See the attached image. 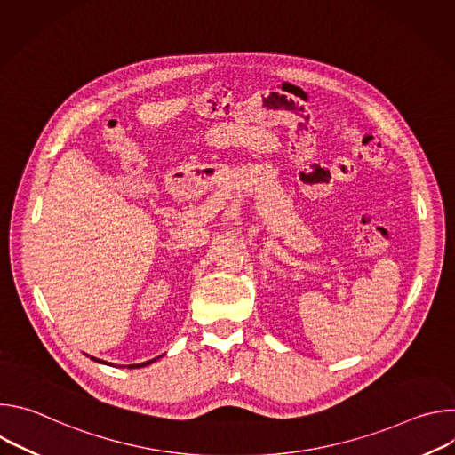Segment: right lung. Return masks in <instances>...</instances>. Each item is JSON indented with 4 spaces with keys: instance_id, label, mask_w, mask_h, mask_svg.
Segmentation results:
<instances>
[{
    "instance_id": "obj_1",
    "label": "right lung",
    "mask_w": 455,
    "mask_h": 455,
    "mask_svg": "<svg viewBox=\"0 0 455 455\" xmlns=\"http://www.w3.org/2000/svg\"><path fill=\"white\" fill-rule=\"evenodd\" d=\"M93 362H99V363H106V362H102V360H99V358H95V356H90ZM160 356H156V358H153V360H148V362H142V363H132V365H122V367H127V369H140V367H146V365H149V363H153V362H156Z\"/></svg>"
}]
</instances>
